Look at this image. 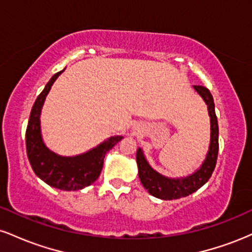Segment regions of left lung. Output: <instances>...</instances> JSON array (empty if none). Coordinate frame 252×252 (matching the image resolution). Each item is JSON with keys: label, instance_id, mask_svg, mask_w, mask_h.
Here are the masks:
<instances>
[{"label": "left lung", "instance_id": "left-lung-1", "mask_svg": "<svg viewBox=\"0 0 252 252\" xmlns=\"http://www.w3.org/2000/svg\"><path fill=\"white\" fill-rule=\"evenodd\" d=\"M196 92L199 94L204 102L206 103L207 110H209L210 123H211V137L209 152L206 158L202 161L201 166L192 174L184 176V178H168L156 172L154 168L147 161L146 156L143 154V150L141 148L136 152V162L138 167V176L142 182L143 187L153 196L162 200H173L179 199L182 196H187L195 190H198L201 186H204L212 175L217 163V156H218V121H217L215 103L213 97L205 86L194 85L193 86Z\"/></svg>", "mask_w": 252, "mask_h": 252}]
</instances>
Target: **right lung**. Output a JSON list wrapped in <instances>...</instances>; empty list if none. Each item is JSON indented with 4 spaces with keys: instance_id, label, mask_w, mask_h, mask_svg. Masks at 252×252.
I'll list each match as a JSON object with an SVG mask.
<instances>
[{
    "instance_id": "obj_1",
    "label": "right lung",
    "mask_w": 252,
    "mask_h": 252,
    "mask_svg": "<svg viewBox=\"0 0 252 252\" xmlns=\"http://www.w3.org/2000/svg\"><path fill=\"white\" fill-rule=\"evenodd\" d=\"M63 72V70L51 78L32 108L26 130V147L28 160L37 178L54 189L78 190L90 186L97 180L103 169L106 153L120 142L123 136H112L89 152L74 156L59 155L46 146L41 134L40 116L52 85Z\"/></svg>"
}]
</instances>
